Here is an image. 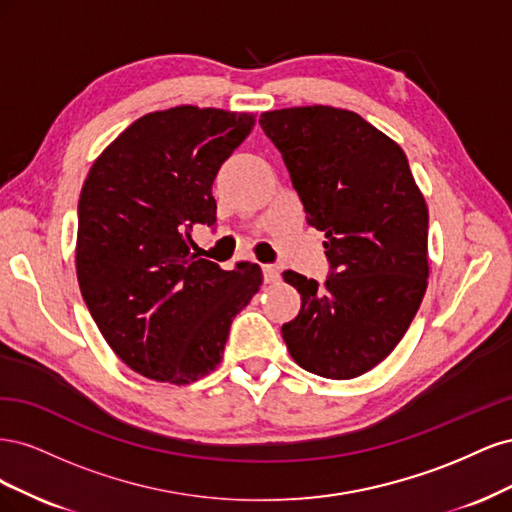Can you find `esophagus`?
<instances>
[{
    "mask_svg": "<svg viewBox=\"0 0 512 512\" xmlns=\"http://www.w3.org/2000/svg\"><path fill=\"white\" fill-rule=\"evenodd\" d=\"M262 277H265V284H277L280 282V269L273 265L262 267Z\"/></svg>",
    "mask_w": 512,
    "mask_h": 512,
    "instance_id": "esophagus-1",
    "label": "esophagus"
}]
</instances>
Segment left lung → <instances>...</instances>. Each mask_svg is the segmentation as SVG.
<instances>
[{
    "label": "left lung",
    "mask_w": 512,
    "mask_h": 512,
    "mask_svg": "<svg viewBox=\"0 0 512 512\" xmlns=\"http://www.w3.org/2000/svg\"><path fill=\"white\" fill-rule=\"evenodd\" d=\"M307 213L324 232L331 273L286 271L301 309L282 327L303 369L331 380L365 374L406 335L425 297L429 211L404 149L361 115L292 106L260 115Z\"/></svg>",
    "instance_id": "1"
}]
</instances>
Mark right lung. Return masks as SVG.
Listing matches in <instances>:
<instances>
[{
  "label": "right lung",
  "mask_w": 512,
  "mask_h": 512,
  "mask_svg": "<svg viewBox=\"0 0 512 512\" xmlns=\"http://www.w3.org/2000/svg\"><path fill=\"white\" fill-rule=\"evenodd\" d=\"M254 115L175 106L136 119L91 166L79 198L76 277L106 344L136 374L190 384L220 365L232 318L262 284L192 252L215 224L211 185Z\"/></svg>",
  "instance_id": "add662e5"
}]
</instances>
